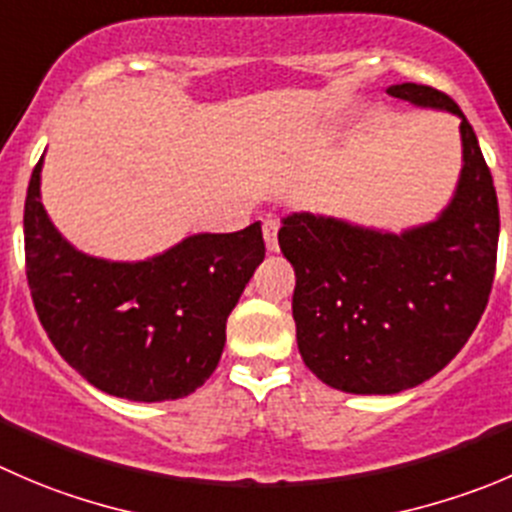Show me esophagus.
<instances>
[{"mask_svg":"<svg viewBox=\"0 0 512 512\" xmlns=\"http://www.w3.org/2000/svg\"><path fill=\"white\" fill-rule=\"evenodd\" d=\"M277 230H280V222L272 220V217H267V220L262 222V235H265V245L270 252L280 250V245H277Z\"/></svg>","mask_w":512,"mask_h":512,"instance_id":"obj_1","label":"esophagus"}]
</instances>
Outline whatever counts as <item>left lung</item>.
I'll use <instances>...</instances> for the list:
<instances>
[{
  "mask_svg": "<svg viewBox=\"0 0 512 512\" xmlns=\"http://www.w3.org/2000/svg\"><path fill=\"white\" fill-rule=\"evenodd\" d=\"M388 94L460 117L463 170L448 207L400 235L310 212L287 215L277 232L297 277L302 360L355 395L403 393L443 370L485 312L498 255L493 175L465 114L425 84H393Z\"/></svg>",
  "mask_w": 512,
  "mask_h": 512,
  "instance_id": "left-lung-1",
  "label": "left lung"
}]
</instances>
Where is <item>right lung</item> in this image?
<instances>
[{
    "instance_id": "add662e5",
    "label": "right lung",
    "mask_w": 512,
    "mask_h": 512,
    "mask_svg": "<svg viewBox=\"0 0 512 512\" xmlns=\"http://www.w3.org/2000/svg\"><path fill=\"white\" fill-rule=\"evenodd\" d=\"M39 182L42 160L24 202V257L34 310L59 355L114 398L162 403L195 393L215 372L227 317L265 260L260 222L112 262L59 235Z\"/></svg>"
}]
</instances>
